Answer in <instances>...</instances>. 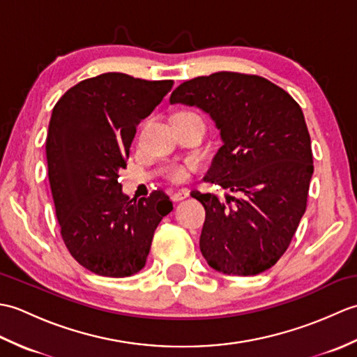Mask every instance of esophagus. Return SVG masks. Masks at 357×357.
Wrapping results in <instances>:
<instances>
[{
	"label": "esophagus",
	"mask_w": 357,
	"mask_h": 357,
	"mask_svg": "<svg viewBox=\"0 0 357 357\" xmlns=\"http://www.w3.org/2000/svg\"><path fill=\"white\" fill-rule=\"evenodd\" d=\"M187 196H188V190H185V188H181V190H176V192L172 193V199L178 202V201L185 199Z\"/></svg>",
	"instance_id": "1"
}]
</instances>
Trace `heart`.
Listing matches in <instances>:
<instances>
[{
	"label": "heart",
	"mask_w": 357,
	"mask_h": 357,
	"mask_svg": "<svg viewBox=\"0 0 357 357\" xmlns=\"http://www.w3.org/2000/svg\"><path fill=\"white\" fill-rule=\"evenodd\" d=\"M184 119H201L198 113H195L192 110H183L179 112L176 116H174V121H184ZM147 126V121H144L141 126V130ZM195 162H187V164H172L165 169V174L173 181H185L188 178V169H192Z\"/></svg>",
	"instance_id": "1"
}]
</instances>
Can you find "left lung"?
<instances>
[{"mask_svg": "<svg viewBox=\"0 0 357 357\" xmlns=\"http://www.w3.org/2000/svg\"><path fill=\"white\" fill-rule=\"evenodd\" d=\"M170 102L196 105L215 121L222 144L206 181L241 193L222 202L192 192L206 208L202 256L225 275L268 270L287 252L307 208L313 153L301 105L271 81L238 72L184 81Z\"/></svg>", "mask_w": 357, "mask_h": 357, "instance_id": "obj_1", "label": "left lung"}]
</instances>
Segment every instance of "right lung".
Segmentation results:
<instances>
[{"label": "right lung", "instance_id": "obj_1", "mask_svg": "<svg viewBox=\"0 0 357 357\" xmlns=\"http://www.w3.org/2000/svg\"><path fill=\"white\" fill-rule=\"evenodd\" d=\"M172 86L102 73L70 87L53 107L45 156L59 231L73 259L95 275L142 270L158 224L173 210L162 190L133 202L118 183L136 126Z\"/></svg>", "mask_w": 357, "mask_h": 357}]
</instances>
